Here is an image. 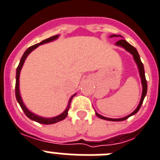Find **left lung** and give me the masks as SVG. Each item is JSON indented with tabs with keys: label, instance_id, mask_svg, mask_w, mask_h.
I'll return each mask as SVG.
<instances>
[{
	"label": "left lung",
	"instance_id": "8db88e82",
	"mask_svg": "<svg viewBox=\"0 0 160 160\" xmlns=\"http://www.w3.org/2000/svg\"><path fill=\"white\" fill-rule=\"evenodd\" d=\"M122 37L121 36H117V35H112L111 36V37ZM116 45L118 46H121V47H123V48H125V49L127 50L128 52H129L130 53H132V55H133V57H134V60H135V61H136V63L138 65V68H139V75H140V77H141V80H142V85H143V92H142V96H141V100H140V102H139V105H138L137 108L136 109V110L134 111L132 113H131L130 115H128V116H126V117H123V118H121V119H111V118H107V117H104V116H100V114H98L97 112H96V115L98 116L99 118H100V119H105V120H109V121H123V120H125V119H127L128 118H129L130 116H133V115H135L136 113H137L138 111L139 110V108H140L141 105H142V103H143V100H144L145 96H146V94H147V91H148V84H147V80H146V77H145V73H144V68H143V63H142V61H141L140 60V57H139V53H138L137 50H136V48H135V47H133L132 45H131L129 43L127 42L125 40H123V39H121V40H119L118 41H116Z\"/></svg>",
	"mask_w": 160,
	"mask_h": 160
}]
</instances>
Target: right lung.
<instances>
[{"mask_svg":"<svg viewBox=\"0 0 160 160\" xmlns=\"http://www.w3.org/2000/svg\"><path fill=\"white\" fill-rule=\"evenodd\" d=\"M59 37V35H56V36H53V37H49V38L46 39V40H44V41H41V43H39V44H36L34 45L31 46L26 51L24 52V53L23 54L22 57L21 59V61L19 63V65L17 67V74H16V86H15V94H16V98H17V102L19 103L20 106L21 108H22V110L24 111V114L26 115L27 117L29 118L30 119L32 120H34V121L37 122V123H42V124H52V123H57L59 121H61L63 119H65L68 116V112L69 110V108H70V104H71V101L72 100V98L76 96V94L73 95L71 98L69 99V101H68V107L67 108L65 109L64 112H63L62 114L59 115V116H56V117H53V118H44V117H41V116H38L37 115L33 114V113H32L31 112L27 109V108L24 106V103H23L22 100H21V95H20V91H19V77H20V72H21V70L22 68V66L24 63V60L26 59V57H28V54L31 52L32 50L35 49L36 48H37L39 45H41V44H45V43H48L50 42V41H52L54 40L57 38Z\"/></svg>","mask_w":160,"mask_h":160,"instance_id":"right-lung-1","label":"right lung"}]
</instances>
